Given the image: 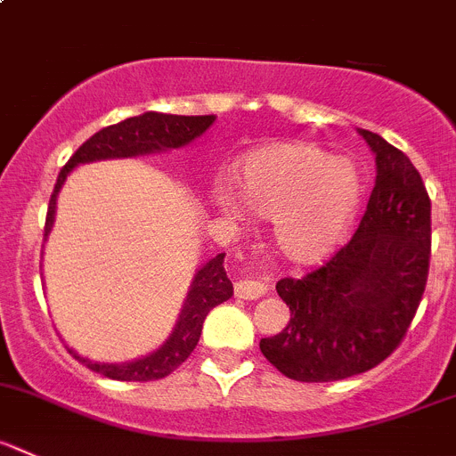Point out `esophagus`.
Wrapping results in <instances>:
<instances>
[{
	"label": "esophagus",
	"instance_id": "esophagus-1",
	"mask_svg": "<svg viewBox=\"0 0 456 456\" xmlns=\"http://www.w3.org/2000/svg\"><path fill=\"white\" fill-rule=\"evenodd\" d=\"M272 289V278L260 276V278H242L236 282V296L245 300H256L265 296Z\"/></svg>",
	"mask_w": 456,
	"mask_h": 456
}]
</instances>
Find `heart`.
Segmentation results:
<instances>
[{
	"mask_svg": "<svg viewBox=\"0 0 456 456\" xmlns=\"http://www.w3.org/2000/svg\"><path fill=\"white\" fill-rule=\"evenodd\" d=\"M240 198L254 214L272 218L273 240L289 260L321 263L343 240L361 202L359 171L343 158L305 142L256 149L238 169ZM214 202L227 218L240 200L216 189Z\"/></svg>",
	"mask_w": 456,
	"mask_h": 456,
	"instance_id": "heart-1",
	"label": "heart"
}]
</instances>
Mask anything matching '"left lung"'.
Here are the masks:
<instances>
[{
	"instance_id": "1",
	"label": "left lung",
	"mask_w": 456,
	"mask_h": 456,
	"mask_svg": "<svg viewBox=\"0 0 456 456\" xmlns=\"http://www.w3.org/2000/svg\"><path fill=\"white\" fill-rule=\"evenodd\" d=\"M377 156L368 211L346 247L303 278H281L285 330L260 352L287 379L330 383L377 368L408 334L430 269V196L410 158L359 131Z\"/></svg>"
}]
</instances>
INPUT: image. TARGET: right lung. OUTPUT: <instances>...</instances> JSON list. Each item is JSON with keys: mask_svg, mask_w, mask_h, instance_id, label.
<instances>
[{"mask_svg": "<svg viewBox=\"0 0 456 456\" xmlns=\"http://www.w3.org/2000/svg\"><path fill=\"white\" fill-rule=\"evenodd\" d=\"M214 116H167V113H142L138 118H129L113 126L97 131L95 135L86 140L77 151L70 156V160L61 167L57 175L55 189L51 193L46 211V224H44V238L48 236L53 227V216H55V200L57 191L64 184L69 171H73L77 165L95 160H109V158H134L144 156V153H160L171 151L189 144L198 135L205 134L214 125ZM224 254H218L211 258L205 267L198 269L193 285L189 289L187 303H184L183 314H180L175 330L171 331L169 338L158 347L153 354L144 359L131 361V363H93L84 356L75 354L69 350L79 363L86 365L93 372L102 374L113 381H158V379L169 377L174 370H178L184 361L189 359L196 350L200 340L202 322L207 314L216 305L224 303L233 296V285L224 272Z\"/></svg>", "mask_w": 456, "mask_h": 456, "instance_id": "right-lung-1", "label": "right lung"}]
</instances>
